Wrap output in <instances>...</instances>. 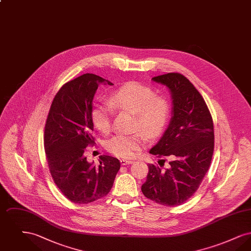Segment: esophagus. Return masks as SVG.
<instances>
[{"mask_svg":"<svg viewBox=\"0 0 251 251\" xmlns=\"http://www.w3.org/2000/svg\"><path fill=\"white\" fill-rule=\"evenodd\" d=\"M133 161L131 159H120V163L122 166H126V165H130Z\"/></svg>","mask_w":251,"mask_h":251,"instance_id":"34e87169","label":"esophagus"}]
</instances>
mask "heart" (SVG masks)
Segmentation results:
<instances>
[{"instance_id": "heart-1", "label": "heart", "mask_w": 251, "mask_h": 251, "mask_svg": "<svg viewBox=\"0 0 251 251\" xmlns=\"http://www.w3.org/2000/svg\"><path fill=\"white\" fill-rule=\"evenodd\" d=\"M113 111L132 113L133 129H141L150 137L165 129L171 106L167 97L155 95V91L138 82H129L116 89L108 98V105L97 104L91 110V121L96 129L106 134L111 130ZM145 142L141 131L120 133L109 139L105 148L118 157L133 156Z\"/></svg>"}]
</instances>
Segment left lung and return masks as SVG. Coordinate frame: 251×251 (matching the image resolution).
I'll list each match as a JSON object with an SVG mask.
<instances>
[{"label": "left lung", "instance_id": "left-lung-1", "mask_svg": "<svg viewBox=\"0 0 251 251\" xmlns=\"http://www.w3.org/2000/svg\"><path fill=\"white\" fill-rule=\"evenodd\" d=\"M152 80L170 89L173 116L150 153L168 157L170 162L165 169L149 164L141 190L156 203L177 206L198 190L210 167L215 148L214 123L202 96L185 76L170 72Z\"/></svg>", "mask_w": 251, "mask_h": 251}]
</instances>
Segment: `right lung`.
<instances>
[{
    "label": "right lung",
    "instance_id": "add662e5",
    "mask_svg": "<svg viewBox=\"0 0 251 251\" xmlns=\"http://www.w3.org/2000/svg\"><path fill=\"white\" fill-rule=\"evenodd\" d=\"M103 78L85 73L62 85L49 111L44 148L49 169L56 186L71 201L93 202L111 190L120 168L119 159L100 156L98 167L86 161L84 151L95 144L91 121L92 100Z\"/></svg>",
    "mask_w": 251,
    "mask_h": 251
}]
</instances>
